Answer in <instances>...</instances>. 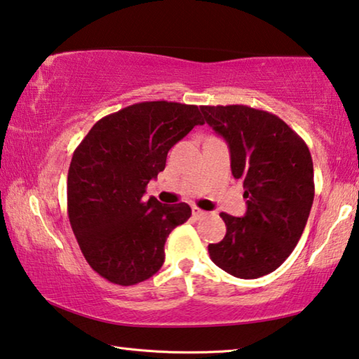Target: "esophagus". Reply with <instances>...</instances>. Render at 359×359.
Instances as JSON below:
<instances>
[{
	"mask_svg": "<svg viewBox=\"0 0 359 359\" xmlns=\"http://www.w3.org/2000/svg\"><path fill=\"white\" fill-rule=\"evenodd\" d=\"M191 211H194V216L196 217V219H201V217H205L206 216V211H203V210H200V208H196V206H194V210H191Z\"/></svg>",
	"mask_w": 359,
	"mask_h": 359,
	"instance_id": "1",
	"label": "esophagus"
}]
</instances>
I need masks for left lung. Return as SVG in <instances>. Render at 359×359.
Instances as JSON below:
<instances>
[{"instance_id":"1","label":"left lung","mask_w":359,"mask_h":359,"mask_svg":"<svg viewBox=\"0 0 359 359\" xmlns=\"http://www.w3.org/2000/svg\"><path fill=\"white\" fill-rule=\"evenodd\" d=\"M206 124L227 142L247 212H221L226 237L208 247L212 263L238 279H258L285 261L304 231L314 200L306 143L280 117L243 104L201 106Z\"/></svg>"}]
</instances>
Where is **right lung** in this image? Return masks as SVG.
I'll use <instances>...</instances> for the list:
<instances>
[{
  "mask_svg": "<svg viewBox=\"0 0 359 359\" xmlns=\"http://www.w3.org/2000/svg\"><path fill=\"white\" fill-rule=\"evenodd\" d=\"M203 124L198 106L145 101L100 119L74 151L69 221L87 263L106 280L135 285L161 269L165 240L191 210L143 195L169 149Z\"/></svg>",
  "mask_w": 359,
  "mask_h": 359,
  "instance_id": "right-lung-1",
  "label": "right lung"
}]
</instances>
